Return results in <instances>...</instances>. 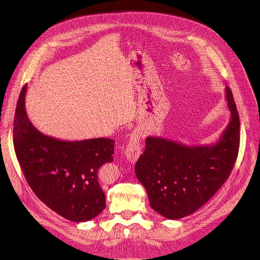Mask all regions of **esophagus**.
Returning <instances> with one entry per match:
<instances>
[{
	"label": "esophagus",
	"instance_id": "1",
	"mask_svg": "<svg viewBox=\"0 0 260 260\" xmlns=\"http://www.w3.org/2000/svg\"><path fill=\"white\" fill-rule=\"evenodd\" d=\"M141 138H142V132L139 129H135L131 134L128 144L126 145L125 151H124L125 157L132 164H135L141 155V152H142V147L140 144Z\"/></svg>",
	"mask_w": 260,
	"mask_h": 260
}]
</instances>
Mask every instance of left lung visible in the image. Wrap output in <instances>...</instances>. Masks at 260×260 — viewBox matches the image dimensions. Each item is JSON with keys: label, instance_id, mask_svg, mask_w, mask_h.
<instances>
[{"label": "left lung", "instance_id": "1", "mask_svg": "<svg viewBox=\"0 0 260 260\" xmlns=\"http://www.w3.org/2000/svg\"><path fill=\"white\" fill-rule=\"evenodd\" d=\"M231 120L212 145L187 146L147 137L135 172L151 208L168 219L188 216L204 206L229 178L240 147V117L233 92L225 87Z\"/></svg>", "mask_w": 260, "mask_h": 260}]
</instances>
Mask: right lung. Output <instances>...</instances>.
Returning a JSON list of instances; mask_svg holds the SVG:
<instances>
[{
    "label": "right lung",
    "instance_id": "right-lung-1",
    "mask_svg": "<svg viewBox=\"0 0 260 260\" xmlns=\"http://www.w3.org/2000/svg\"><path fill=\"white\" fill-rule=\"evenodd\" d=\"M26 89L27 84L17 101L13 127L14 149L25 180L38 199L63 218L93 219L106 208L98 173L113 161L114 141H62L42 134L26 115Z\"/></svg>",
    "mask_w": 260,
    "mask_h": 260
}]
</instances>
